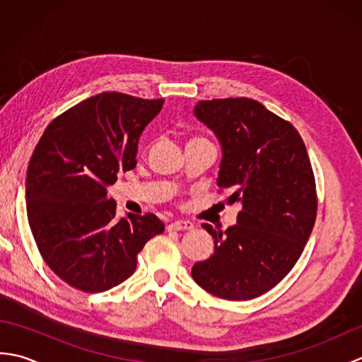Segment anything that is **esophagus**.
<instances>
[{
    "mask_svg": "<svg viewBox=\"0 0 362 362\" xmlns=\"http://www.w3.org/2000/svg\"><path fill=\"white\" fill-rule=\"evenodd\" d=\"M194 227V224L193 222H189V221H174V222H171V224H169V230H191Z\"/></svg>",
    "mask_w": 362,
    "mask_h": 362,
    "instance_id": "1",
    "label": "esophagus"
}]
</instances>
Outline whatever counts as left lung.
<instances>
[{
  "mask_svg": "<svg viewBox=\"0 0 362 362\" xmlns=\"http://www.w3.org/2000/svg\"><path fill=\"white\" fill-rule=\"evenodd\" d=\"M194 117L221 143L218 187L241 202L226 232L204 228L213 255L191 269L194 281L227 300H250L280 283L303 252L317 213L316 182L302 136L249 98L199 101Z\"/></svg>",
  "mask_w": 362,
  "mask_h": 362,
  "instance_id": "obj_1",
  "label": "left lung"
}]
</instances>
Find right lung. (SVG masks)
<instances>
[{"mask_svg":"<svg viewBox=\"0 0 362 362\" xmlns=\"http://www.w3.org/2000/svg\"><path fill=\"white\" fill-rule=\"evenodd\" d=\"M163 99L105 91L49 122L30 157L26 211L45 263L70 286L103 292L127 280L136 255L163 233L156 214L117 216L107 187L136 165L138 140Z\"/></svg>","mask_w":362,"mask_h":362,"instance_id":"obj_1","label":"right lung"}]
</instances>
